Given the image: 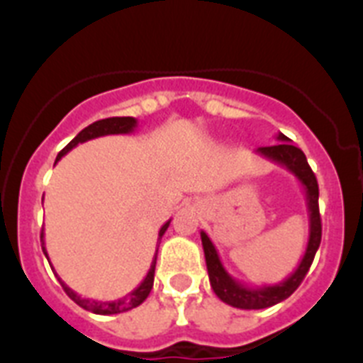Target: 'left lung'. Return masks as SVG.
Here are the masks:
<instances>
[{
	"mask_svg": "<svg viewBox=\"0 0 363 363\" xmlns=\"http://www.w3.org/2000/svg\"><path fill=\"white\" fill-rule=\"evenodd\" d=\"M277 140L280 143L271 147H258L256 154L264 156L265 160L277 163V165L285 167L303 185L307 213H309V240H307L306 252L301 256V262L291 277L274 285L247 287V285L240 284L238 280H234L225 271L220 256H218L216 247L213 245L209 236L201 230V245H203L205 264H207V271H209L211 287L221 301H225L236 309H265V307L277 306L285 298H289L298 289L301 280L306 278L307 271L313 264L314 255L318 251L320 242H322V220H320L318 211V182H316V176L311 171L306 154L301 152L298 147H294L289 138L278 133Z\"/></svg>",
	"mask_w": 363,
	"mask_h": 363,
	"instance_id": "1",
	"label": "left lung"
}]
</instances>
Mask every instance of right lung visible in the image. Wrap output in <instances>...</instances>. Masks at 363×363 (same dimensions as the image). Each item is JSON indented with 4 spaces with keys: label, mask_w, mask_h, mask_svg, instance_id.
Segmentation results:
<instances>
[{
    "label": "right lung",
    "mask_w": 363,
    "mask_h": 363,
    "mask_svg": "<svg viewBox=\"0 0 363 363\" xmlns=\"http://www.w3.org/2000/svg\"><path fill=\"white\" fill-rule=\"evenodd\" d=\"M138 127V120L136 118H130V116H123V118H105V120H99V121H94L92 125H89V127H85V129L82 130V133L78 134V136L74 138L72 142L69 143V145L65 147V149L62 150V152L57 154L56 162H60L62 160V156H65L67 152H69L70 149H74V147L78 145V143H85L89 142V140H94V138H99V136H108V134H130L134 133V129ZM169 223H171V220L165 221L162 225V229H160L158 233V242L162 240V236L165 234L167 227H169ZM43 230H41V249H43L45 256H47V259H49V255H47V249H45V240H43ZM160 247V245H158ZM156 255H158V249H156ZM156 255H154L152 258V264H150V269L149 272H147V277L143 278V281L140 285H138L136 289L133 291V293H129L127 296L123 298H118V300H112V301H98V300H92V298H83L79 296L78 293H74L72 289H70L69 285H65V281H62V278L57 277V280H60V284H62L63 291H65L67 294H69V298L72 301H76L79 307H83L85 311H91V313L94 314H118V313H125V311H130L134 309V307H138L140 303H143V301L147 300V296H149L150 289H152V284H154V269H156ZM52 267V265H50Z\"/></svg>",
    "instance_id": "obj_1"
}]
</instances>
